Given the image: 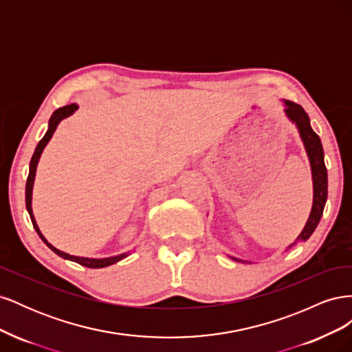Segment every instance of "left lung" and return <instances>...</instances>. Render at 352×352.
I'll return each mask as SVG.
<instances>
[{"mask_svg": "<svg viewBox=\"0 0 352 352\" xmlns=\"http://www.w3.org/2000/svg\"><path fill=\"white\" fill-rule=\"evenodd\" d=\"M283 102H285V114L287 119H289L292 123H295L298 132H300V136L304 142L305 151L311 166L313 189H314L313 207H311L310 217H308L305 223V228L302 229L301 235L296 238V241H307L313 235L318 221H320L326 199H327V170L324 166V153H323L320 138H318V135L311 129L310 117H308L305 110L300 104H295L292 101L285 100ZM296 241L291 243L289 247H287V250L292 248L296 243ZM232 260L239 261V263H247L235 257H232Z\"/></svg>", "mask_w": 352, "mask_h": 352, "instance_id": "8db88e82", "label": "left lung"}]
</instances>
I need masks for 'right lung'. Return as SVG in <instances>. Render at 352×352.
Listing matches in <instances>:
<instances>
[{
  "label": "right lung",
  "mask_w": 352,
  "mask_h": 352,
  "mask_svg": "<svg viewBox=\"0 0 352 352\" xmlns=\"http://www.w3.org/2000/svg\"><path fill=\"white\" fill-rule=\"evenodd\" d=\"M79 107L78 104H70V105H65V107H61L58 110H56L54 113H52L51 119H50V123H48V131L47 133L44 135V138L38 142L36 148H35V153L34 155H32V160H30V164H29V176H28V180H26V208H28V212L30 216V220H32V225H34L36 233L39 235V238L44 241V243L47 245V247L54 251L57 255H60L61 258L65 260H70V261H74V263H79L80 265H85V267H89V269H102V267H107V265H111L117 261H120L123 258H126L127 252L124 254H120V255H116V257H107V258H88V257H78V255H70L65 251H60L57 250L56 247H52V245L45 239V236L42 235L36 221H35V217H34V212H32V189H34V180H35V175H36V166H38V162H39V157L42 154V151H44V148L47 146V144L50 142V140L52 138V133L56 132L58 123L66 119V117L72 116L74 111H76Z\"/></svg>",
  "instance_id": "right-lung-1"
}]
</instances>
